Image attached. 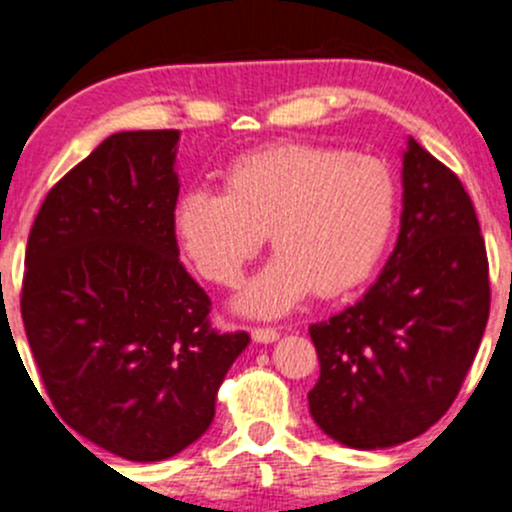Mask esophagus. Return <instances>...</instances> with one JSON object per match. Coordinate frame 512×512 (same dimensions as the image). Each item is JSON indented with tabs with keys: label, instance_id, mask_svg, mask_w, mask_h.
Wrapping results in <instances>:
<instances>
[{
	"label": "esophagus",
	"instance_id": "1",
	"mask_svg": "<svg viewBox=\"0 0 512 512\" xmlns=\"http://www.w3.org/2000/svg\"><path fill=\"white\" fill-rule=\"evenodd\" d=\"M252 339H255V342H260V344H272V342H277V339H280V332H277V329H272V327H252Z\"/></svg>",
	"mask_w": 512,
	"mask_h": 512
}]
</instances>
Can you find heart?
<instances>
[{
    "label": "heart",
    "instance_id": "obj_1",
    "mask_svg": "<svg viewBox=\"0 0 512 512\" xmlns=\"http://www.w3.org/2000/svg\"><path fill=\"white\" fill-rule=\"evenodd\" d=\"M399 210L389 165L366 153L275 143L232 160L225 193L190 188L173 230L198 272L235 285L270 232L275 255L237 294V309L280 317L317 289L337 297L379 265Z\"/></svg>",
    "mask_w": 512,
    "mask_h": 512
}]
</instances>
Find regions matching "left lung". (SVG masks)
<instances>
[{
	"mask_svg": "<svg viewBox=\"0 0 512 512\" xmlns=\"http://www.w3.org/2000/svg\"><path fill=\"white\" fill-rule=\"evenodd\" d=\"M401 180L399 240L379 280L309 327L319 356L309 414L361 451L411 441L451 409L490 312L485 242L458 175L409 138Z\"/></svg>",
	"mask_w": 512,
	"mask_h": 512,
	"instance_id": "obj_1",
	"label": "left lung"
}]
</instances>
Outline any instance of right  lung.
<instances>
[{
  "instance_id": "obj_1",
  "label": "right lung",
  "mask_w": 512,
  "mask_h": 512,
  "mask_svg": "<svg viewBox=\"0 0 512 512\" xmlns=\"http://www.w3.org/2000/svg\"><path fill=\"white\" fill-rule=\"evenodd\" d=\"M178 141V131L108 136L49 190L24 257V329L56 414L138 463L208 431L250 344L210 327V297L180 265Z\"/></svg>"
}]
</instances>
